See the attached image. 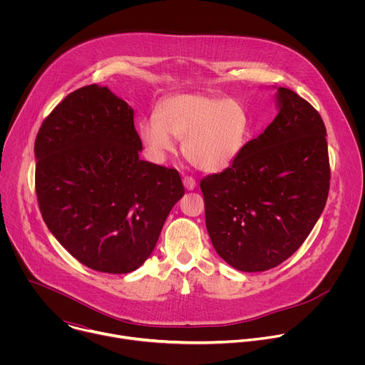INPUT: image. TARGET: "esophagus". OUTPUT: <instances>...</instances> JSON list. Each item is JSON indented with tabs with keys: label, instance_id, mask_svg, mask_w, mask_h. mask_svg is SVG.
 Instances as JSON below:
<instances>
[{
	"label": "esophagus",
	"instance_id": "obj_1",
	"mask_svg": "<svg viewBox=\"0 0 365 365\" xmlns=\"http://www.w3.org/2000/svg\"><path fill=\"white\" fill-rule=\"evenodd\" d=\"M183 185L187 190H193L195 186H196V180L192 178V176H185L183 178Z\"/></svg>",
	"mask_w": 365,
	"mask_h": 365
}]
</instances>
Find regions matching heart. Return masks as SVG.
I'll return each instance as SVG.
<instances>
[{
	"label": "heart",
	"instance_id": "1",
	"mask_svg": "<svg viewBox=\"0 0 365 365\" xmlns=\"http://www.w3.org/2000/svg\"><path fill=\"white\" fill-rule=\"evenodd\" d=\"M248 130V114L238 101L212 93H182L163 99L158 114L141 121L140 137L158 159L173 150L172 137L179 138L187 162L214 173L237 159Z\"/></svg>",
	"mask_w": 365,
	"mask_h": 365
}]
</instances>
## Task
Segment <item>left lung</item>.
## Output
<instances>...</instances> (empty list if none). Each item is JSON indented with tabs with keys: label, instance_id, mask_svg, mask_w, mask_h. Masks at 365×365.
Wrapping results in <instances>:
<instances>
[{
	"label": "left lung",
	"instance_id": "8db88e82",
	"mask_svg": "<svg viewBox=\"0 0 365 365\" xmlns=\"http://www.w3.org/2000/svg\"><path fill=\"white\" fill-rule=\"evenodd\" d=\"M279 114L244 144L230 168L200 180L206 230L241 272L282 264L307 238L329 193L327 128L319 113L277 88Z\"/></svg>",
	"mask_w": 365,
	"mask_h": 365
}]
</instances>
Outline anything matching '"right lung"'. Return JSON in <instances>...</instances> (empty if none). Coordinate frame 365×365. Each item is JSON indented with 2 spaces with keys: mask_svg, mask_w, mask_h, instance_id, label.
<instances>
[{
  "mask_svg": "<svg viewBox=\"0 0 365 365\" xmlns=\"http://www.w3.org/2000/svg\"><path fill=\"white\" fill-rule=\"evenodd\" d=\"M133 118L108 88L88 85L58 103L34 143L47 228L79 263L102 273L138 269L185 195L176 169L140 160Z\"/></svg>",
  "mask_w": 365,
  "mask_h": 365,
  "instance_id": "1",
  "label": "right lung"
}]
</instances>
